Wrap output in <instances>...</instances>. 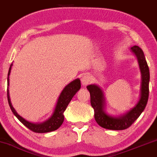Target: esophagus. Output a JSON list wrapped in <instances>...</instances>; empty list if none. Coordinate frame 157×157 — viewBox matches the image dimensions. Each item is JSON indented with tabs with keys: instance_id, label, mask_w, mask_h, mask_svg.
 Instances as JSON below:
<instances>
[{
	"instance_id": "1",
	"label": "esophagus",
	"mask_w": 157,
	"mask_h": 157,
	"mask_svg": "<svg viewBox=\"0 0 157 157\" xmlns=\"http://www.w3.org/2000/svg\"><path fill=\"white\" fill-rule=\"evenodd\" d=\"M92 82V78L89 75H84L82 78V84L83 86H86V85L90 84Z\"/></svg>"
}]
</instances>
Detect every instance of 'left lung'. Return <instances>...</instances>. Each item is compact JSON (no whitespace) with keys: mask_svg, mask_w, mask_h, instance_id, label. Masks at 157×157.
I'll return each mask as SVG.
<instances>
[{"mask_svg":"<svg viewBox=\"0 0 157 157\" xmlns=\"http://www.w3.org/2000/svg\"><path fill=\"white\" fill-rule=\"evenodd\" d=\"M131 52L135 55L141 73L140 94L138 102L134 107L123 114L111 116L105 112V100L103 91L96 84L86 86L90 93L91 105L94 111V119L100 127L112 130H123L128 128L140 117L146 108L149 93L150 73L148 64L143 50L138 46L130 48Z\"/></svg>","mask_w":157,"mask_h":157,"instance_id":"8db88e82","label":"left lung"}]
</instances>
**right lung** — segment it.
<instances>
[{"instance_id": "add662e5", "label": "right lung", "mask_w": 157, "mask_h": 157, "mask_svg": "<svg viewBox=\"0 0 157 157\" xmlns=\"http://www.w3.org/2000/svg\"><path fill=\"white\" fill-rule=\"evenodd\" d=\"M13 64H11L9 67V73H8V78H7V85L9 86V75H10L11 67H12ZM81 88V81L79 78H76L73 80V82L69 83L68 84L65 86L63 91L61 92L59 94V98L57 99V102L56 103L55 110H54L52 116L49 119L44 122L41 123H33L30 121H27L24 118H22L20 115H19L15 111L11 104L10 100V97H9V86L7 88V98L8 102H9V106H10L11 110L12 111L13 113L14 116L18 119L19 121L24 124L25 127H28L33 132H37V133H45L49 132L55 131L57 129L62 125L64 121V115L63 113L65 112L66 109L67 105L71 100H72L73 97L76 94V92L80 90Z\"/></svg>"}]
</instances>
